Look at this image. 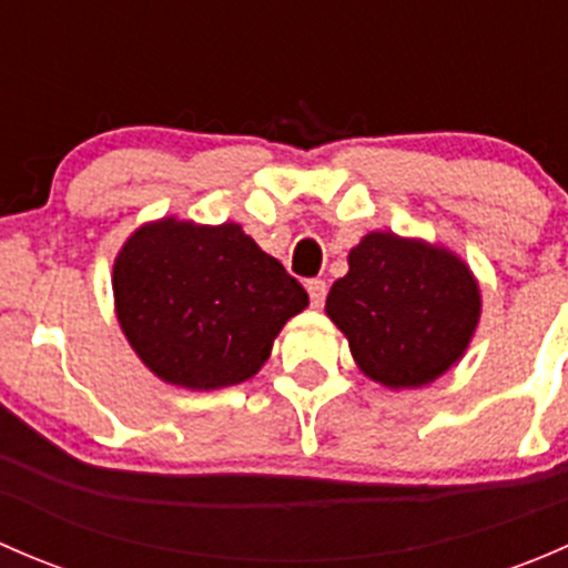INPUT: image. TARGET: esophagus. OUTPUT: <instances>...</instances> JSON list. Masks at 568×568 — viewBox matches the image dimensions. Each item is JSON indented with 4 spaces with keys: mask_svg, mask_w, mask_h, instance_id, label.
Listing matches in <instances>:
<instances>
[{
    "mask_svg": "<svg viewBox=\"0 0 568 568\" xmlns=\"http://www.w3.org/2000/svg\"><path fill=\"white\" fill-rule=\"evenodd\" d=\"M307 294H311V305L321 307L326 296V283L324 280H307Z\"/></svg>",
    "mask_w": 568,
    "mask_h": 568,
    "instance_id": "34e87169",
    "label": "esophagus"
}]
</instances>
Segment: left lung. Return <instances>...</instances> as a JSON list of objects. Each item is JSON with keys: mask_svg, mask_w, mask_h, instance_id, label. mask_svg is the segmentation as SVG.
I'll use <instances>...</instances> for the list:
<instances>
[{"mask_svg": "<svg viewBox=\"0 0 568 568\" xmlns=\"http://www.w3.org/2000/svg\"><path fill=\"white\" fill-rule=\"evenodd\" d=\"M480 305L478 280L454 250L371 231L348 252L346 277L335 280L324 311L368 379L415 390L464 357Z\"/></svg>", "mask_w": 568, "mask_h": 568, "instance_id": "8db88e82", "label": "left lung"}]
</instances>
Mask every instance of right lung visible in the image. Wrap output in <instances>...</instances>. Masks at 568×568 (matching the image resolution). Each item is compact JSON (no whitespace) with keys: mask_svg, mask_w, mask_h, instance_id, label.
<instances>
[{"mask_svg":"<svg viewBox=\"0 0 568 568\" xmlns=\"http://www.w3.org/2000/svg\"><path fill=\"white\" fill-rule=\"evenodd\" d=\"M114 316L153 376L209 393L252 379L307 291L239 222L162 216L136 227L112 266Z\"/></svg>","mask_w":568,"mask_h":568,"instance_id":"1","label":"right lung"}]
</instances>
